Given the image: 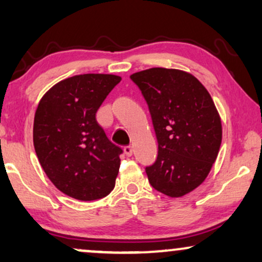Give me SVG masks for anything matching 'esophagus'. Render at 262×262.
I'll use <instances>...</instances> for the list:
<instances>
[{
	"label": "esophagus",
	"mask_w": 262,
	"mask_h": 262,
	"mask_svg": "<svg viewBox=\"0 0 262 262\" xmlns=\"http://www.w3.org/2000/svg\"><path fill=\"white\" fill-rule=\"evenodd\" d=\"M124 152H125V155L126 156H132V146L131 145H126V146H124Z\"/></svg>",
	"instance_id": "34e87169"
}]
</instances>
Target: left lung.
Returning <instances> with one entry per match:
<instances>
[{"label":"left lung","mask_w":262,"mask_h":262,"mask_svg":"<svg viewBox=\"0 0 262 262\" xmlns=\"http://www.w3.org/2000/svg\"><path fill=\"white\" fill-rule=\"evenodd\" d=\"M151 114L159 155L146 167L150 185L171 198L195 189L209 175L222 143L213 100L192 74L151 68L131 75Z\"/></svg>","instance_id":"8db88e82"}]
</instances>
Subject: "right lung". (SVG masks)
<instances>
[{
	"mask_svg": "<svg viewBox=\"0 0 262 262\" xmlns=\"http://www.w3.org/2000/svg\"><path fill=\"white\" fill-rule=\"evenodd\" d=\"M120 81L108 74L66 78L45 93L35 111V154L52 184L71 198L101 199L116 185L123 150L107 138L95 116Z\"/></svg>",
	"mask_w": 262,
	"mask_h": 262,
	"instance_id": "right-lung-1",
	"label": "right lung"
}]
</instances>
